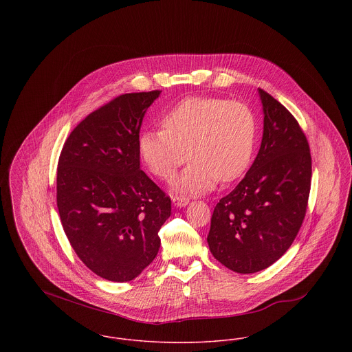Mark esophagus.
<instances>
[{
  "mask_svg": "<svg viewBox=\"0 0 352 352\" xmlns=\"http://www.w3.org/2000/svg\"><path fill=\"white\" fill-rule=\"evenodd\" d=\"M173 204L177 206V207H184L188 204V198L186 197H173Z\"/></svg>",
  "mask_w": 352,
  "mask_h": 352,
  "instance_id": "obj_1",
  "label": "esophagus"
}]
</instances>
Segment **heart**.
<instances>
[{"label": "heart", "mask_w": 352, "mask_h": 352, "mask_svg": "<svg viewBox=\"0 0 352 352\" xmlns=\"http://www.w3.org/2000/svg\"><path fill=\"white\" fill-rule=\"evenodd\" d=\"M161 126L162 130L141 134L140 154L162 180H170L190 155L192 161L177 180L180 191H208L219 179L225 183L239 179L251 164L256 119L243 101L187 99L162 118Z\"/></svg>", "instance_id": "heart-1"}]
</instances>
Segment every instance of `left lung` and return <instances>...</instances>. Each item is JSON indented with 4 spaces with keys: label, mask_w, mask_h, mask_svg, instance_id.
I'll use <instances>...</instances> for the list:
<instances>
[{
    "label": "left lung",
    "mask_w": 352,
    "mask_h": 352,
    "mask_svg": "<svg viewBox=\"0 0 352 352\" xmlns=\"http://www.w3.org/2000/svg\"><path fill=\"white\" fill-rule=\"evenodd\" d=\"M264 131L245 177L217 203L207 243L212 256L239 274L261 271L280 258L305 219L311 155L300 123L263 89Z\"/></svg>",
    "instance_id": "obj_1"
}]
</instances>
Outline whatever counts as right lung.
<instances>
[{
  "mask_svg": "<svg viewBox=\"0 0 352 352\" xmlns=\"http://www.w3.org/2000/svg\"><path fill=\"white\" fill-rule=\"evenodd\" d=\"M161 91L120 95L70 133L56 169V206L81 261L102 279L129 282L157 256L170 198L140 168L144 115Z\"/></svg>",
  "mask_w": 352,
  "mask_h": 352,
  "instance_id": "obj_1",
  "label": "right lung"
}]
</instances>
